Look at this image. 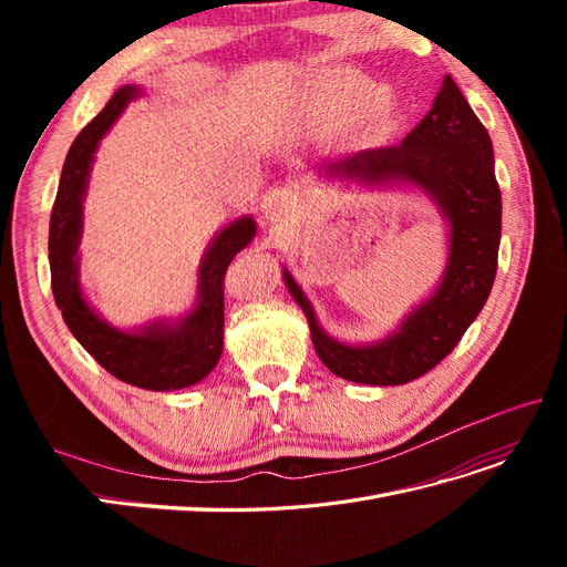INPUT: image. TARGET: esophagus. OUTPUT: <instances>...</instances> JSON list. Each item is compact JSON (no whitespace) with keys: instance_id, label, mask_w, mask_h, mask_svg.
Returning <instances> with one entry per match:
<instances>
[{"instance_id":"obj_1","label":"esophagus","mask_w":567,"mask_h":567,"mask_svg":"<svg viewBox=\"0 0 567 567\" xmlns=\"http://www.w3.org/2000/svg\"><path fill=\"white\" fill-rule=\"evenodd\" d=\"M298 213V198L286 186H274L262 198V215L271 225H288V219Z\"/></svg>"}]
</instances>
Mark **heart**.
<instances>
[{
  "label": "heart",
  "instance_id": "b5f03b06",
  "mask_svg": "<svg viewBox=\"0 0 567 567\" xmlns=\"http://www.w3.org/2000/svg\"><path fill=\"white\" fill-rule=\"evenodd\" d=\"M381 100V87L369 78L348 68L329 71L321 80L315 94V117L321 130L346 127L354 120L373 111L379 120H388V104Z\"/></svg>",
  "mask_w": 567,
  "mask_h": 567
}]
</instances>
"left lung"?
I'll return each instance as SVG.
<instances>
[{
    "label": "left lung",
    "instance_id": "left-lung-1",
    "mask_svg": "<svg viewBox=\"0 0 567 567\" xmlns=\"http://www.w3.org/2000/svg\"><path fill=\"white\" fill-rule=\"evenodd\" d=\"M321 175L359 184L402 182L431 196L450 221L447 269L435 296L400 329L371 346H346L321 331L310 300L284 269L290 296L310 321L326 369L352 383L402 385L447 357L483 310L496 274L502 238V192L494 177L492 140L456 82L444 75L433 109L402 144L367 148L323 165Z\"/></svg>",
    "mask_w": 567,
    "mask_h": 567
}]
</instances>
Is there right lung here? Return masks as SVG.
<instances>
[{
  "instance_id": "right-lung-1",
  "label": "right lung",
  "mask_w": 567,
  "mask_h": 567,
  "mask_svg": "<svg viewBox=\"0 0 567 567\" xmlns=\"http://www.w3.org/2000/svg\"><path fill=\"white\" fill-rule=\"evenodd\" d=\"M140 94L136 84L120 87L68 151L49 219V267L56 307L80 346L117 381L165 392L203 381L219 362L225 346V274L236 252L252 241L255 221L241 217L213 238L198 269V302L177 323L156 321L127 333L92 310L78 281L82 198L101 136Z\"/></svg>"
}]
</instances>
